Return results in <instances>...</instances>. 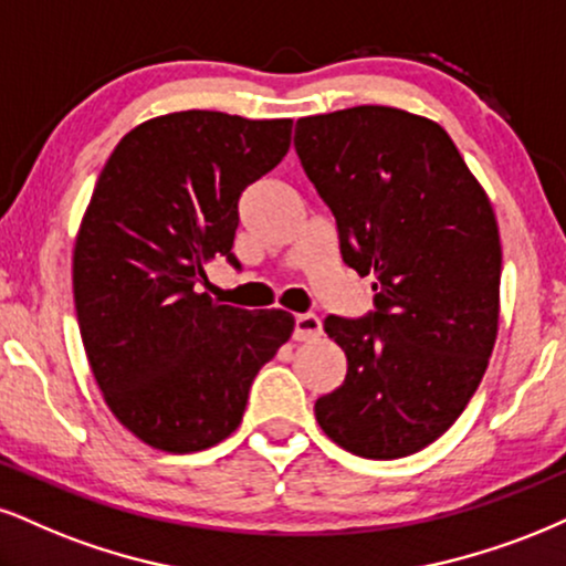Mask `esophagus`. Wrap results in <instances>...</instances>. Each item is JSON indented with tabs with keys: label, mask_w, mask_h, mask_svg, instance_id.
Segmentation results:
<instances>
[{
	"label": "esophagus",
	"mask_w": 566,
	"mask_h": 566,
	"mask_svg": "<svg viewBox=\"0 0 566 566\" xmlns=\"http://www.w3.org/2000/svg\"><path fill=\"white\" fill-rule=\"evenodd\" d=\"M323 336V323L315 315H296L294 338L296 340H315Z\"/></svg>",
	"instance_id": "obj_1"
}]
</instances>
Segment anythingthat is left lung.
<instances>
[{
  "label": "left lung",
  "instance_id": "1",
  "mask_svg": "<svg viewBox=\"0 0 566 566\" xmlns=\"http://www.w3.org/2000/svg\"><path fill=\"white\" fill-rule=\"evenodd\" d=\"M296 155L331 207L340 256L375 275V312L331 315L346 380L315 417L340 449L399 459L457 422L499 333L501 239L451 136L407 109L361 104L296 120Z\"/></svg>",
  "mask_w": 566,
  "mask_h": 566
}]
</instances>
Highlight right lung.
Here are the masks:
<instances>
[{
  "mask_svg": "<svg viewBox=\"0 0 566 566\" xmlns=\"http://www.w3.org/2000/svg\"><path fill=\"white\" fill-rule=\"evenodd\" d=\"M291 125L159 115L120 138L96 180L73 249L75 315L109 411L151 449L226 441L256 373L294 333L289 312L197 291L214 256L239 264V199L285 157Z\"/></svg>",
  "mask_w": 566,
  "mask_h": 566,
  "instance_id": "obj_1",
  "label": "right lung"
}]
</instances>
